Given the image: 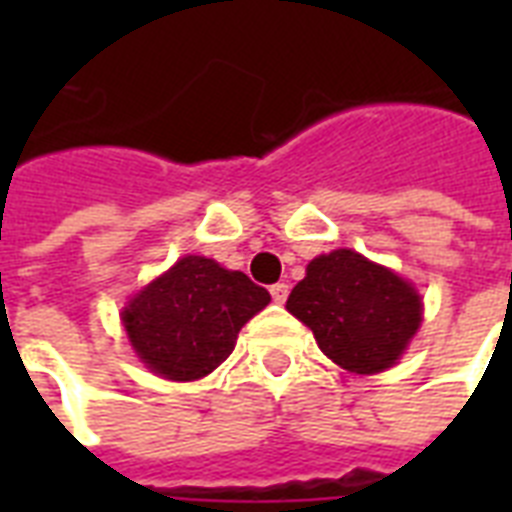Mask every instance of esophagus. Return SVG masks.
I'll return each instance as SVG.
<instances>
[{
  "label": "esophagus",
  "mask_w": 512,
  "mask_h": 512,
  "mask_svg": "<svg viewBox=\"0 0 512 512\" xmlns=\"http://www.w3.org/2000/svg\"><path fill=\"white\" fill-rule=\"evenodd\" d=\"M271 297H273V303H287V297H289V284H284V281H279V284H273L271 287Z\"/></svg>",
  "instance_id": "esophagus-1"
}]
</instances>
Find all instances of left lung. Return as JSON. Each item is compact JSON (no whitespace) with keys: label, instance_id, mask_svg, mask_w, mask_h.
Listing matches in <instances>:
<instances>
[{"label":"left lung","instance_id":"8db88e82","mask_svg":"<svg viewBox=\"0 0 512 512\" xmlns=\"http://www.w3.org/2000/svg\"><path fill=\"white\" fill-rule=\"evenodd\" d=\"M287 311L311 329L324 356L356 374L396 364L422 324L420 292L353 249L319 255L292 289Z\"/></svg>","mask_w":512,"mask_h":512}]
</instances>
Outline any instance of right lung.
<instances>
[{
	"instance_id": "obj_1",
	"label": "right lung",
	"mask_w": 512,
	"mask_h": 512,
	"mask_svg": "<svg viewBox=\"0 0 512 512\" xmlns=\"http://www.w3.org/2000/svg\"><path fill=\"white\" fill-rule=\"evenodd\" d=\"M268 303L271 295L247 273L185 255L132 297L122 321L132 350L151 372L191 382L231 356L241 327Z\"/></svg>"
}]
</instances>
